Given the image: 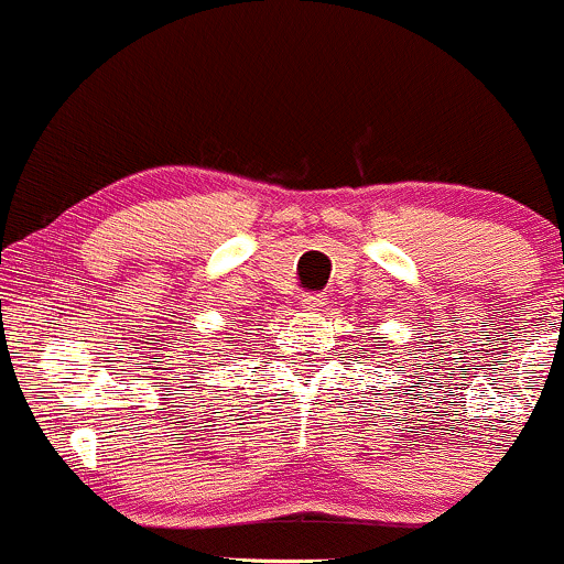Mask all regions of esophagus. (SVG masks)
<instances>
[{
	"instance_id": "esophagus-1",
	"label": "esophagus",
	"mask_w": 564,
	"mask_h": 564,
	"mask_svg": "<svg viewBox=\"0 0 564 564\" xmlns=\"http://www.w3.org/2000/svg\"><path fill=\"white\" fill-rule=\"evenodd\" d=\"M300 304L304 310H310V313H318L326 302H323V294H318V291H307V294H302Z\"/></svg>"
}]
</instances>
